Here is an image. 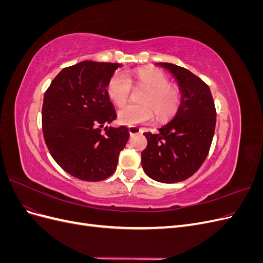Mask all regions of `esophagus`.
Returning a JSON list of instances; mask_svg holds the SVG:
<instances>
[{"mask_svg": "<svg viewBox=\"0 0 263 263\" xmlns=\"http://www.w3.org/2000/svg\"><path fill=\"white\" fill-rule=\"evenodd\" d=\"M128 132H129V134L132 135H137V134H139L140 132H141V129L139 128V127H136V126H129L128 127Z\"/></svg>", "mask_w": 263, "mask_h": 263, "instance_id": "1", "label": "esophagus"}]
</instances>
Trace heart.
<instances>
[{
    "instance_id": "b5f03b06",
    "label": "heart",
    "mask_w": 263,
    "mask_h": 263,
    "mask_svg": "<svg viewBox=\"0 0 263 263\" xmlns=\"http://www.w3.org/2000/svg\"><path fill=\"white\" fill-rule=\"evenodd\" d=\"M146 87L141 97L140 106L130 105L117 112L118 121L125 125L149 123L156 114L157 119L163 121L177 112L181 93L176 86L169 84V79L162 71L156 69H139L134 72H116L110 77L106 86L107 95L117 106L128 100L131 83Z\"/></svg>"
}]
</instances>
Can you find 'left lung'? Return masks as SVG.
<instances>
[{
	"instance_id": "left-lung-1",
	"label": "left lung",
	"mask_w": 263,
	"mask_h": 263,
	"mask_svg": "<svg viewBox=\"0 0 263 263\" xmlns=\"http://www.w3.org/2000/svg\"><path fill=\"white\" fill-rule=\"evenodd\" d=\"M156 66L169 71L181 92L176 115L158 134L145 133L142 169L161 183L184 181L200 169L209 155L216 125V109L209 85L185 68L173 63Z\"/></svg>"
}]
</instances>
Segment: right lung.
I'll list each match as a JSON object with an SVG mask.
<instances>
[{"label":"right lung","mask_w":263,"mask_h":263,"mask_svg":"<svg viewBox=\"0 0 263 263\" xmlns=\"http://www.w3.org/2000/svg\"><path fill=\"white\" fill-rule=\"evenodd\" d=\"M119 67L121 63L79 62L62 69L45 93L46 145L54 161L74 178L95 182L112 176L129 138L127 127L105 126L116 118L106 86Z\"/></svg>","instance_id":"right-lung-1"}]
</instances>
